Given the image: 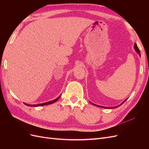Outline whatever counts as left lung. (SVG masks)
I'll return each instance as SVG.
<instances>
[{"instance_id":"obj_1","label":"left lung","mask_w":149,"mask_h":149,"mask_svg":"<svg viewBox=\"0 0 149 149\" xmlns=\"http://www.w3.org/2000/svg\"><path fill=\"white\" fill-rule=\"evenodd\" d=\"M134 48H135V49H136V51L139 54V55H141V52H140V50H139V48H138V47H137V44L136 43H135V45H134ZM126 100H127V99H126V100L123 102V103H122L121 104H123L126 101ZM93 104V103H92ZM120 104V105H121ZM94 105H95V106H99V107H103V108H109H109H115V107H118V106H116V107H103V106H98V105H96V104H94ZM120 105H119V106H120Z\"/></svg>"}]
</instances>
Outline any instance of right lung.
I'll return each instance as SVG.
<instances>
[{"label": "right lung", "mask_w": 149, "mask_h": 149, "mask_svg": "<svg viewBox=\"0 0 149 149\" xmlns=\"http://www.w3.org/2000/svg\"><path fill=\"white\" fill-rule=\"evenodd\" d=\"M60 97H58V98H56V100H53V101H52L47 102H45V103H43V104H40L30 105V104H25L26 105V106H35V107H37V106H45V105H48V104H50L55 102L56 101H58V100H59Z\"/></svg>", "instance_id": "add662e5"}]
</instances>
